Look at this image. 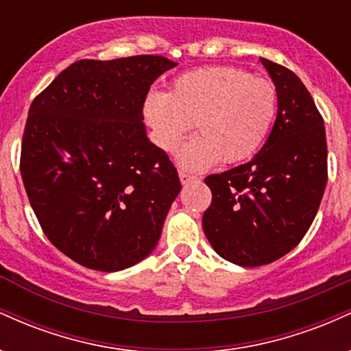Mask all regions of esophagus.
Returning a JSON list of instances; mask_svg holds the SVG:
<instances>
[{
    "instance_id": "1",
    "label": "esophagus",
    "mask_w": 351,
    "mask_h": 351,
    "mask_svg": "<svg viewBox=\"0 0 351 351\" xmlns=\"http://www.w3.org/2000/svg\"><path fill=\"white\" fill-rule=\"evenodd\" d=\"M196 180H198V176L189 175V173H184V171H180V181H181V184L193 183V181H196Z\"/></svg>"
}]
</instances>
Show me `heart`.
Masks as SVG:
<instances>
[{
  "label": "heart",
  "instance_id": "b5f03b06",
  "mask_svg": "<svg viewBox=\"0 0 351 351\" xmlns=\"http://www.w3.org/2000/svg\"><path fill=\"white\" fill-rule=\"evenodd\" d=\"M277 110V88L237 67H203L181 74L168 94L152 92L143 114L153 140L165 152L178 148L196 123L198 136L180 148L176 160L203 171L252 156L267 138Z\"/></svg>",
  "mask_w": 351,
  "mask_h": 351
}]
</instances>
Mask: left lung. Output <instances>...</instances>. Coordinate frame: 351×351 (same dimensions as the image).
I'll return each mask as SVG.
<instances>
[{
    "label": "left lung",
    "instance_id": "1",
    "mask_svg": "<svg viewBox=\"0 0 351 351\" xmlns=\"http://www.w3.org/2000/svg\"><path fill=\"white\" fill-rule=\"evenodd\" d=\"M277 88V117L251 162L204 178L213 193L203 215L209 244L243 267L271 264L308 231L327 184L324 119L302 80L261 58Z\"/></svg>",
    "mask_w": 351,
    "mask_h": 351
}]
</instances>
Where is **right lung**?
Returning <instances> with one entry per match:
<instances>
[{
    "mask_svg": "<svg viewBox=\"0 0 351 351\" xmlns=\"http://www.w3.org/2000/svg\"><path fill=\"white\" fill-rule=\"evenodd\" d=\"M175 66L162 56L82 59L31 104L24 188L47 239L84 267L122 271L158 243L181 183L148 140L143 104Z\"/></svg>",
    "mask_w": 351,
    "mask_h": 351,
    "instance_id": "obj_1",
    "label": "right lung"
}]
</instances>
